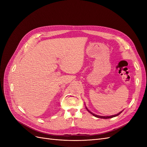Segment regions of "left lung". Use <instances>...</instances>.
<instances>
[{
    "instance_id": "8db88e82",
    "label": "left lung",
    "mask_w": 147,
    "mask_h": 147,
    "mask_svg": "<svg viewBox=\"0 0 147 147\" xmlns=\"http://www.w3.org/2000/svg\"><path fill=\"white\" fill-rule=\"evenodd\" d=\"M85 107H86V110H88V112H90L91 114H92V115H93V116L96 117V118H104V119L112 118H113V117H117L118 115H119L120 113H121L123 112V111H121V112H119L118 113H117V114H116V115H111V116H100V115H96V114H94V113H92L90 110H88V109L87 108V107H86V106H85Z\"/></svg>"
}]
</instances>
